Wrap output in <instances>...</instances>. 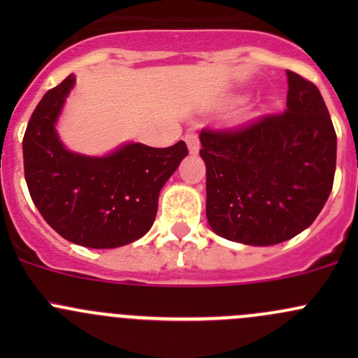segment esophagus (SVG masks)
<instances>
[{"instance_id":"1","label":"esophagus","mask_w":358,"mask_h":358,"mask_svg":"<svg viewBox=\"0 0 358 358\" xmlns=\"http://www.w3.org/2000/svg\"><path fill=\"white\" fill-rule=\"evenodd\" d=\"M185 142H187V147H189L190 154L199 152L201 143H199V136H197L196 131H187L185 133Z\"/></svg>"}]
</instances>
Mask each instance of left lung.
<instances>
[{"mask_svg": "<svg viewBox=\"0 0 358 358\" xmlns=\"http://www.w3.org/2000/svg\"><path fill=\"white\" fill-rule=\"evenodd\" d=\"M286 110L237 131H202L206 218L246 246L308 229L333 189L336 133L319 88L287 71Z\"/></svg>", "mask_w": 358, "mask_h": 358, "instance_id": "1", "label": "left lung"}]
</instances>
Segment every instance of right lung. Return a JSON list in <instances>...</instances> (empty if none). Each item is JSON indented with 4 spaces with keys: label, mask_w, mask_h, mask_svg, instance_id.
I'll use <instances>...</instances> for the list:
<instances>
[{
    "label": "right lung",
    "mask_w": 358,
    "mask_h": 358,
    "mask_svg": "<svg viewBox=\"0 0 358 358\" xmlns=\"http://www.w3.org/2000/svg\"><path fill=\"white\" fill-rule=\"evenodd\" d=\"M74 85L76 76H67L32 112L22 142L29 194L64 239L92 249L126 246L150 230L159 192L189 154L187 145L126 142L103 156L69 150L57 122Z\"/></svg>",
    "instance_id": "1"
}]
</instances>
